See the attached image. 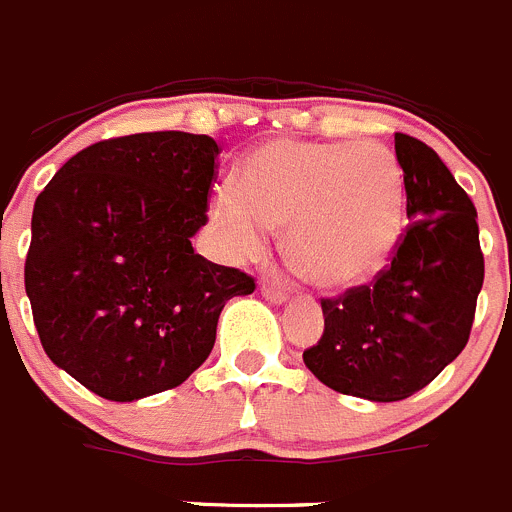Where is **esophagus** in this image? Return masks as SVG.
I'll list each match as a JSON object with an SVG mask.
<instances>
[{
  "mask_svg": "<svg viewBox=\"0 0 512 512\" xmlns=\"http://www.w3.org/2000/svg\"><path fill=\"white\" fill-rule=\"evenodd\" d=\"M260 291H262V296H265V299H268V301H273V304H283V301L288 299L286 288H283V286H278V283L262 281Z\"/></svg>",
  "mask_w": 512,
  "mask_h": 512,
  "instance_id": "34e87169",
  "label": "esophagus"
}]
</instances>
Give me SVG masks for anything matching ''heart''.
<instances>
[{"mask_svg": "<svg viewBox=\"0 0 512 512\" xmlns=\"http://www.w3.org/2000/svg\"><path fill=\"white\" fill-rule=\"evenodd\" d=\"M402 203V167L384 144L273 141L244 159L237 190L213 193L208 213L229 255H260L288 226L293 268L319 288H350L389 262Z\"/></svg>", "mask_w": 512, "mask_h": 512, "instance_id": "1", "label": "heart"}]
</instances>
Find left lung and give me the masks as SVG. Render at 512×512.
Segmentation results:
<instances>
[{"instance_id":"1","label":"left lung","mask_w":512,"mask_h":512,"mask_svg":"<svg viewBox=\"0 0 512 512\" xmlns=\"http://www.w3.org/2000/svg\"><path fill=\"white\" fill-rule=\"evenodd\" d=\"M407 229L371 283L322 299L324 332L304 363L340 394L399 402L425 389L469 342L484 281L477 208L441 157L394 133Z\"/></svg>"}]
</instances>
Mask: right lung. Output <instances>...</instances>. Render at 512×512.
Here are the masks:
<instances>
[{
	"label": "right lung",
	"mask_w": 512,
	"mask_h": 512,
	"mask_svg": "<svg viewBox=\"0 0 512 512\" xmlns=\"http://www.w3.org/2000/svg\"><path fill=\"white\" fill-rule=\"evenodd\" d=\"M221 149L185 131L87 146L33 208L25 291L46 355L110 402L175 389L255 278L195 255Z\"/></svg>",
	"instance_id": "obj_1"
}]
</instances>
